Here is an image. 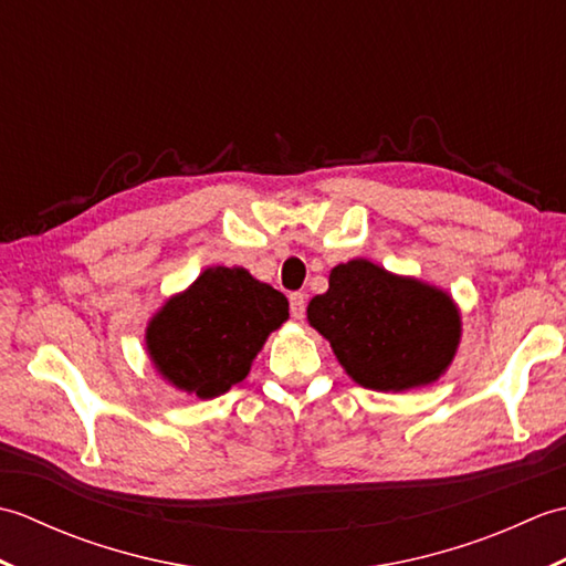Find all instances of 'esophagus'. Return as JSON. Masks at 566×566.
Listing matches in <instances>:
<instances>
[{"label": "esophagus", "instance_id": "1", "mask_svg": "<svg viewBox=\"0 0 566 566\" xmlns=\"http://www.w3.org/2000/svg\"><path fill=\"white\" fill-rule=\"evenodd\" d=\"M290 311H292V316H294L296 321H302L304 314H306V294L294 292V294L290 296Z\"/></svg>", "mask_w": 566, "mask_h": 566}]
</instances>
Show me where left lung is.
<instances>
[{"mask_svg": "<svg viewBox=\"0 0 566 566\" xmlns=\"http://www.w3.org/2000/svg\"><path fill=\"white\" fill-rule=\"evenodd\" d=\"M306 316L347 375L375 391L438 381L462 335L448 292L363 258L331 270L328 292L311 298Z\"/></svg>", "mask_w": 566, "mask_h": 566, "instance_id": "8db88e82", "label": "left lung"}]
</instances>
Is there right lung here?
I'll return each mask as SVG.
<instances>
[{
	"label": "right lung",
	"mask_w": 566,
	"mask_h": 566,
	"mask_svg": "<svg viewBox=\"0 0 566 566\" xmlns=\"http://www.w3.org/2000/svg\"><path fill=\"white\" fill-rule=\"evenodd\" d=\"M290 318V302L243 268H209L153 316L148 355L179 391L221 396L243 381L272 331Z\"/></svg>",
	"instance_id": "obj_1"
}]
</instances>
